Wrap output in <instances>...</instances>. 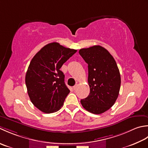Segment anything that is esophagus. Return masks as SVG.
<instances>
[{"label":"esophagus","mask_w":148,"mask_h":148,"mask_svg":"<svg viewBox=\"0 0 148 148\" xmlns=\"http://www.w3.org/2000/svg\"><path fill=\"white\" fill-rule=\"evenodd\" d=\"M77 87H78V85H77V84H75V85L73 86V89H74V90L76 89L77 88Z\"/></svg>","instance_id":"obj_1"}]
</instances>
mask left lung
I'll return each mask as SVG.
<instances>
[{
	"label": "left lung",
	"instance_id": "obj_1",
	"mask_svg": "<svg viewBox=\"0 0 148 148\" xmlns=\"http://www.w3.org/2000/svg\"><path fill=\"white\" fill-rule=\"evenodd\" d=\"M78 52L88 64L90 87L89 96L81 99V104L91 113H103L113 106L119 95L121 76L116 62L99 45L82 49Z\"/></svg>",
	"mask_w": 148,
	"mask_h": 148
}]
</instances>
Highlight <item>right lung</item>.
Segmentation results:
<instances>
[{"instance_id": "add662e5", "label": "right lung", "mask_w": 148, "mask_h": 148, "mask_svg": "<svg viewBox=\"0 0 148 148\" xmlns=\"http://www.w3.org/2000/svg\"><path fill=\"white\" fill-rule=\"evenodd\" d=\"M77 51L53 42L45 45L32 59L25 84L31 102L43 112H57L63 105L70 91L60 68Z\"/></svg>"}]
</instances>
